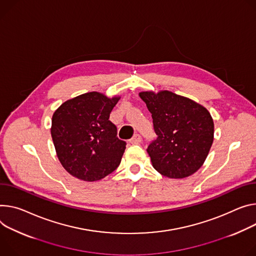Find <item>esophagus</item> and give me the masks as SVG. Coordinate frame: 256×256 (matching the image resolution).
Instances as JSON below:
<instances>
[{
    "label": "esophagus",
    "instance_id": "1",
    "mask_svg": "<svg viewBox=\"0 0 256 256\" xmlns=\"http://www.w3.org/2000/svg\"><path fill=\"white\" fill-rule=\"evenodd\" d=\"M141 141H142V136L138 134H136L130 140V143H132V144H138Z\"/></svg>",
    "mask_w": 256,
    "mask_h": 256
}]
</instances>
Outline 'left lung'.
Listing matches in <instances>:
<instances>
[{"label":"left lung","mask_w":256,"mask_h":256,"mask_svg":"<svg viewBox=\"0 0 256 256\" xmlns=\"http://www.w3.org/2000/svg\"><path fill=\"white\" fill-rule=\"evenodd\" d=\"M152 114L157 138L147 152L153 168L170 178H187L204 164L214 142V126L206 108L168 90L140 92Z\"/></svg>","instance_id":"obj_1"}]
</instances>
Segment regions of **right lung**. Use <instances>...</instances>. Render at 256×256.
<instances>
[{
    "instance_id": "add662e5",
    "label": "right lung",
    "mask_w": 256,
    "mask_h": 256,
    "mask_svg": "<svg viewBox=\"0 0 256 256\" xmlns=\"http://www.w3.org/2000/svg\"><path fill=\"white\" fill-rule=\"evenodd\" d=\"M120 98L97 92L64 102L53 114L51 134L57 156L72 176L86 182L105 178L118 168L126 143L109 120Z\"/></svg>"
}]
</instances>
